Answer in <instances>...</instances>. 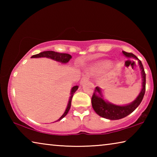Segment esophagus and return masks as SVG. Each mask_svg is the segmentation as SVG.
Instances as JSON below:
<instances>
[{"label":"esophagus","mask_w":157,"mask_h":157,"mask_svg":"<svg viewBox=\"0 0 157 157\" xmlns=\"http://www.w3.org/2000/svg\"><path fill=\"white\" fill-rule=\"evenodd\" d=\"M88 80H89L88 77H87V76H84L83 78L81 79L80 82H79V83H80V85H82V84L84 83V82H87Z\"/></svg>","instance_id":"1"}]
</instances>
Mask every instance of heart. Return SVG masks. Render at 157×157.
<instances>
[{
	"mask_svg": "<svg viewBox=\"0 0 157 157\" xmlns=\"http://www.w3.org/2000/svg\"><path fill=\"white\" fill-rule=\"evenodd\" d=\"M109 62H101L99 63H97V64L94 65L93 67L91 68V70L92 71H95V70H97L98 68H105V67H108L109 66Z\"/></svg>",
	"mask_w": 157,
	"mask_h": 157,
	"instance_id": "b5f03b06",
	"label": "heart"
}]
</instances>
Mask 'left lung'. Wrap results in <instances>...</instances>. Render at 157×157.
Here are the masks:
<instances>
[{
	"label": "left lung",
	"instance_id": "left-lung-1",
	"mask_svg": "<svg viewBox=\"0 0 157 157\" xmlns=\"http://www.w3.org/2000/svg\"><path fill=\"white\" fill-rule=\"evenodd\" d=\"M122 52L125 57L133 58L138 61L140 70V74H141L142 88L139 94L133 102L127 105H118L109 102L107 99H105L101 88L98 86L95 87V91L91 98L93 109L98 116L111 121L119 120V119L123 118L132 113L140 104L145 92V73L141 62L132 53L124 51Z\"/></svg>",
	"mask_w": 157,
	"mask_h": 157
}]
</instances>
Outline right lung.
<instances>
[{"instance_id":"1","label":"right lung","mask_w":157,"mask_h":157,"mask_svg":"<svg viewBox=\"0 0 157 157\" xmlns=\"http://www.w3.org/2000/svg\"><path fill=\"white\" fill-rule=\"evenodd\" d=\"M40 57L49 58V59H50L56 61V62H60L62 63H68L69 61H70V59L72 58V56H71V55L67 54V53H59L57 52L52 51V50H48V51L42 52L39 53V54L34 55H33V56L31 57V58H40ZM78 87H79L78 86H74L72 87V89H71V90L70 97H69L67 107H66L64 113H63V115L61 116L57 121H55V122H57V121H61L63 118H64V117L67 115L68 111L71 108V100H72L73 96L74 94L76 92L77 90L78 89Z\"/></svg>"}]
</instances>
